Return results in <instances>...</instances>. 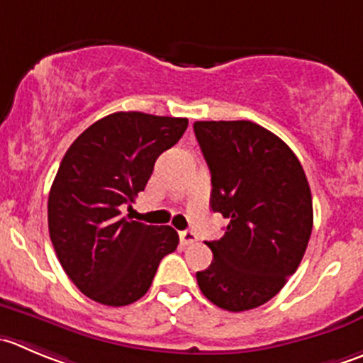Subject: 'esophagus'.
<instances>
[{"instance_id":"1","label":"esophagus","mask_w":363,"mask_h":363,"mask_svg":"<svg viewBox=\"0 0 363 363\" xmlns=\"http://www.w3.org/2000/svg\"><path fill=\"white\" fill-rule=\"evenodd\" d=\"M179 235H181L182 245H193L196 241V234L193 230H182Z\"/></svg>"}]
</instances>
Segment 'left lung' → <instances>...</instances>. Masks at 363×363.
Listing matches in <instances>:
<instances>
[{"instance_id":"left-lung-1","label":"left lung","mask_w":363,"mask_h":363,"mask_svg":"<svg viewBox=\"0 0 363 363\" xmlns=\"http://www.w3.org/2000/svg\"><path fill=\"white\" fill-rule=\"evenodd\" d=\"M211 170V209L225 235L206 241L214 259L196 273L203 296L230 312L275 296L300 266L312 232V195L296 154L250 121L195 122Z\"/></svg>"}]
</instances>
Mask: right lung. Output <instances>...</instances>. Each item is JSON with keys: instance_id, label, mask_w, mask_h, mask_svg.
I'll return each mask as SVG.
<instances>
[{"instance_id": "add662e5", "label": "right lung", "mask_w": 363, "mask_h": 363, "mask_svg": "<svg viewBox=\"0 0 363 363\" xmlns=\"http://www.w3.org/2000/svg\"><path fill=\"white\" fill-rule=\"evenodd\" d=\"M186 128L188 118L118 111L84 129L63 156L49 191V235L67 277L90 300L135 303L177 248L174 228L124 218L122 206L145 189L160 154Z\"/></svg>"}]
</instances>
